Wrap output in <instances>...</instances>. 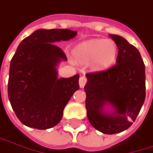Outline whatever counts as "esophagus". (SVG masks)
<instances>
[{
    "instance_id": "34e87169",
    "label": "esophagus",
    "mask_w": 153,
    "mask_h": 153,
    "mask_svg": "<svg viewBox=\"0 0 153 153\" xmlns=\"http://www.w3.org/2000/svg\"><path fill=\"white\" fill-rule=\"evenodd\" d=\"M79 87L82 88H84V86L86 85L87 83V78L85 76H81L79 78Z\"/></svg>"
}]
</instances>
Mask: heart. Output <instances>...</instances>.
I'll return each instance as SVG.
<instances>
[{
    "instance_id": "b5f03b06",
    "label": "heart",
    "mask_w": 153,
    "mask_h": 153,
    "mask_svg": "<svg viewBox=\"0 0 153 153\" xmlns=\"http://www.w3.org/2000/svg\"><path fill=\"white\" fill-rule=\"evenodd\" d=\"M117 46L110 39H91L77 45L73 50L74 60L80 64L89 63L94 71L111 67L117 60Z\"/></svg>"
}]
</instances>
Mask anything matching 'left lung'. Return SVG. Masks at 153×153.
Instances as JSON below:
<instances>
[{"label":"left lung","mask_w":153,"mask_h":153,"mask_svg":"<svg viewBox=\"0 0 153 153\" xmlns=\"http://www.w3.org/2000/svg\"><path fill=\"white\" fill-rule=\"evenodd\" d=\"M118 48L116 65L87 74L86 108L97 131L115 134L130 128L146 99V66L138 50L125 38L110 34Z\"/></svg>","instance_id":"left-lung-1"}]
</instances>
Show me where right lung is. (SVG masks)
I'll use <instances>...</instances> for the list:
<instances>
[{"label":"right lung","mask_w":153,"mask_h":153,"mask_svg":"<svg viewBox=\"0 0 153 153\" xmlns=\"http://www.w3.org/2000/svg\"><path fill=\"white\" fill-rule=\"evenodd\" d=\"M76 35L68 29H40L18 45L10 62L7 94L22 124L46 130L60 122L65 105L79 88V75L58 78L57 67L67 59L56 44Z\"/></svg>","instance_id":"obj_1"}]
</instances>
